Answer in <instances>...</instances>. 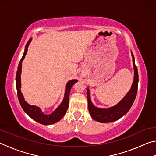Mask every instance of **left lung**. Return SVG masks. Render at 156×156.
Here are the masks:
<instances>
[{
	"instance_id": "1",
	"label": "left lung",
	"mask_w": 156,
	"mask_h": 156,
	"mask_svg": "<svg viewBox=\"0 0 156 156\" xmlns=\"http://www.w3.org/2000/svg\"><path fill=\"white\" fill-rule=\"evenodd\" d=\"M131 56L133 58V65L134 69V78L133 82L132 83L131 87L125 96L118 102L115 106H113L109 108H99L95 106L92 103L90 93H89V89L87 87V100H88V108L89 113L91 118L97 122L102 123H107L120 119L130 109L132 105H133L134 100L136 99L137 91H138V69L135 65V58H134L133 54L131 51Z\"/></svg>"
}]
</instances>
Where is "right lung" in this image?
<instances>
[{
    "label": "right lung",
    "mask_w": 156,
    "mask_h": 156,
    "mask_svg": "<svg viewBox=\"0 0 156 156\" xmlns=\"http://www.w3.org/2000/svg\"><path fill=\"white\" fill-rule=\"evenodd\" d=\"M31 38L30 39V41L27 42V44L25 46V51L23 53V57L21 58L20 61L18 64L17 72H16V89H17V94L18 98L19 100L20 104L22 107L23 109L24 112L27 113V114L30 116V118H32L36 122L38 123L42 124L44 125H52L57 122H58L63 118V116L65 115L66 112L68 109L69 105V93L70 90L72 89V86L76 83H77L78 80H71L68 81V83L66 84L65 87V96L63 98V100L61 103L58 107L54 112H52L50 114H44V113L42 112V110L40 107L35 106V105H31L28 104L27 102L25 101L24 98V96L21 92L20 88H21V72H22V62L24 60L25 57L26 56V54L27 52L29 44L31 43Z\"/></svg>",
    "instance_id": "1"
}]
</instances>
